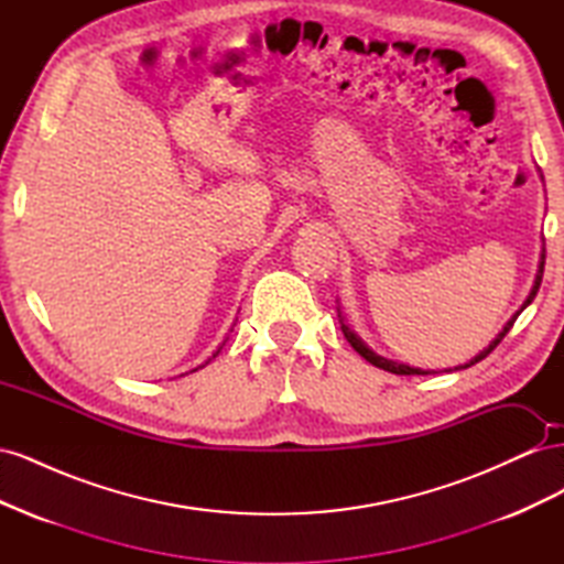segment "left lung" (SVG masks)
I'll return each instance as SVG.
<instances>
[{
	"label": "left lung",
	"mask_w": 564,
	"mask_h": 564,
	"mask_svg": "<svg viewBox=\"0 0 564 564\" xmlns=\"http://www.w3.org/2000/svg\"><path fill=\"white\" fill-rule=\"evenodd\" d=\"M543 178V176H541ZM543 263H545V249H541V261H539V270H536V280H534V286H532V292H529V296H527V301L522 303V308L513 315V317H510L508 322H506V327L499 332V336L497 338H494L491 340V344L480 352V355H475L473 357V360L470 362H466V365H460V367H454V369H466V367H470V365H475V362H480V360H485V357L494 350V348H497L499 344H501V338L510 332V327H513V322L518 319V315L527 308V305L529 303H532L534 301V296H536V292H539V286H541V278H543ZM338 317H340V313H338ZM340 332H344V336L348 338V344L357 350V352H360L362 357H365V360L367 362H371L373 367H379V369H386V371H390V373H400V377H414V373H421V377H423V373H429V371H423V369H416V367H409V365H400V362H392V360H386V357H381V355H377V352H373L369 346H365L362 344V338L360 336H357L350 327H348V324H344V319H340Z\"/></svg>",
	"instance_id": "8db88e82"
}]
</instances>
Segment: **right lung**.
<instances>
[{"label": "right lung", "instance_id": "add662e5", "mask_svg": "<svg viewBox=\"0 0 564 564\" xmlns=\"http://www.w3.org/2000/svg\"><path fill=\"white\" fill-rule=\"evenodd\" d=\"M218 352H220V348H218V350H216V352H214V357H216V355H218Z\"/></svg>", "mask_w": 564, "mask_h": 564}]
</instances>
